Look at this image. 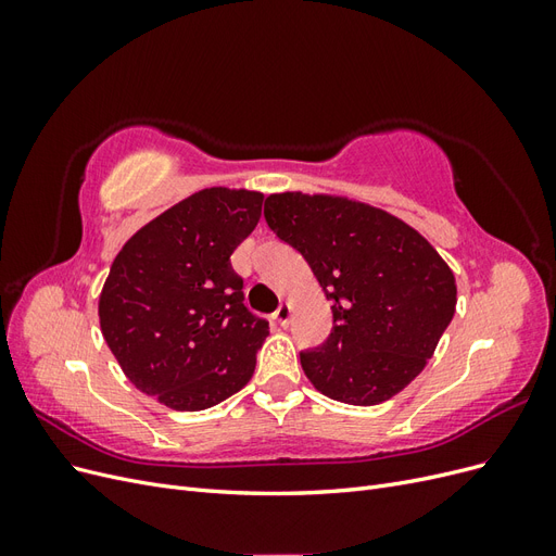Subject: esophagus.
<instances>
[{"label": "esophagus", "instance_id": "obj_1", "mask_svg": "<svg viewBox=\"0 0 556 556\" xmlns=\"http://www.w3.org/2000/svg\"><path fill=\"white\" fill-rule=\"evenodd\" d=\"M274 317H276V323L285 329V327H290V319H292V308L285 304V306H280L276 313H274Z\"/></svg>", "mask_w": 556, "mask_h": 556}]
</instances>
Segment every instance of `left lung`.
<instances>
[{
    "mask_svg": "<svg viewBox=\"0 0 556 556\" xmlns=\"http://www.w3.org/2000/svg\"><path fill=\"white\" fill-rule=\"evenodd\" d=\"M264 217L331 301L329 339L301 352L315 390L352 406L399 394L427 366L457 306L443 257L399 217L343 197L271 194Z\"/></svg>",
    "mask_w": 556,
    "mask_h": 556,
    "instance_id": "obj_1",
    "label": "left lung"
}]
</instances>
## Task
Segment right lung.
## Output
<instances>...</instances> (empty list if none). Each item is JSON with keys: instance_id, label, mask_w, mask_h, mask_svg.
<instances>
[{"instance_id": "right-lung-1", "label": "right lung", "mask_w": 556, "mask_h": 556, "mask_svg": "<svg viewBox=\"0 0 556 556\" xmlns=\"http://www.w3.org/2000/svg\"><path fill=\"white\" fill-rule=\"evenodd\" d=\"M262 192L208 188L117 252L99 325L129 382L174 410H206L255 371L268 323L243 304L231 252L257 227Z\"/></svg>"}]
</instances>
